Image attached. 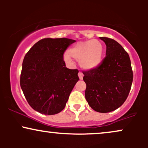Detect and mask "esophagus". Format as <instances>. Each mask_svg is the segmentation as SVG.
I'll list each match as a JSON object with an SVG mask.
<instances>
[{
    "label": "esophagus",
    "instance_id": "esophagus-1",
    "mask_svg": "<svg viewBox=\"0 0 148 148\" xmlns=\"http://www.w3.org/2000/svg\"><path fill=\"white\" fill-rule=\"evenodd\" d=\"M78 75H79V77L80 79H81V80L83 79V77H84V74H83L82 72H79V74H78Z\"/></svg>",
    "mask_w": 148,
    "mask_h": 148
}]
</instances>
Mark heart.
I'll return each instance as SVG.
<instances>
[{"label": "heart", "mask_w": 148, "mask_h": 148, "mask_svg": "<svg viewBox=\"0 0 148 148\" xmlns=\"http://www.w3.org/2000/svg\"><path fill=\"white\" fill-rule=\"evenodd\" d=\"M103 47L97 40L78 42L69 49L64 56L67 62L72 60L71 57L79 60V65L84 69H92L97 67L102 60Z\"/></svg>", "instance_id": "b5f03b06"}]
</instances>
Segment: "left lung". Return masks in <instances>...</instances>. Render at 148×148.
Wrapping results in <instances>:
<instances>
[{
  "instance_id": "obj_1",
  "label": "left lung",
  "mask_w": 148,
  "mask_h": 148,
  "mask_svg": "<svg viewBox=\"0 0 148 148\" xmlns=\"http://www.w3.org/2000/svg\"><path fill=\"white\" fill-rule=\"evenodd\" d=\"M106 45V57L97 67L84 71L85 97L89 106L99 113H108L123 104L133 81L129 54L118 42L99 37Z\"/></svg>"
}]
</instances>
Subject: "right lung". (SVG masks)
I'll use <instances>...</instances> for the list:
<instances>
[{"instance_id": "1", "label": "right lung", "mask_w": 148, "mask_h": 148, "mask_svg": "<svg viewBox=\"0 0 148 148\" xmlns=\"http://www.w3.org/2000/svg\"><path fill=\"white\" fill-rule=\"evenodd\" d=\"M75 42L67 38H45L35 43L25 54L20 86L35 111L54 115L65 107L79 78L78 69L65 67L63 54Z\"/></svg>"}]
</instances>
